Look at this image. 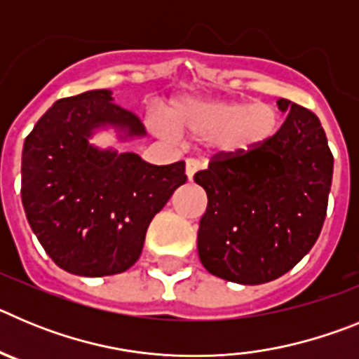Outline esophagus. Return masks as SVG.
<instances>
[{"label":"esophagus","instance_id":"34e87169","mask_svg":"<svg viewBox=\"0 0 359 359\" xmlns=\"http://www.w3.org/2000/svg\"><path fill=\"white\" fill-rule=\"evenodd\" d=\"M199 169H201V163L196 158H187V176H189V180H192Z\"/></svg>","mask_w":359,"mask_h":359}]
</instances>
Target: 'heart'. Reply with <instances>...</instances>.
Segmentation results:
<instances>
[{
    "mask_svg": "<svg viewBox=\"0 0 359 359\" xmlns=\"http://www.w3.org/2000/svg\"><path fill=\"white\" fill-rule=\"evenodd\" d=\"M167 122L177 135L210 136L217 151L236 154L269 140L277 131L278 115L266 102L244 106L223 98H182L169 106ZM156 129L163 135H172L160 123Z\"/></svg>",
    "mask_w": 359,
    "mask_h": 359,
    "instance_id": "1",
    "label": "heart"
}]
</instances>
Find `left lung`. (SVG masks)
I'll list each match as a JSON object with an SVG mask.
<instances>
[{
    "label": "left lung",
    "mask_w": 359,
    "mask_h": 359,
    "mask_svg": "<svg viewBox=\"0 0 359 359\" xmlns=\"http://www.w3.org/2000/svg\"><path fill=\"white\" fill-rule=\"evenodd\" d=\"M286 122L246 152H217L194 182L207 192L199 221L203 266L224 280L255 286L287 273L313 248L327 214L332 152L320 120L278 98Z\"/></svg>",
    "instance_id": "1"
}]
</instances>
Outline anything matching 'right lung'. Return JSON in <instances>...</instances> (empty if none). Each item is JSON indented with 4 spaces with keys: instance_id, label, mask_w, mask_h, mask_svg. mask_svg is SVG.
<instances>
[{
    "instance_id": "add662e5",
    "label": "right lung",
    "mask_w": 359,
    "mask_h": 359,
    "mask_svg": "<svg viewBox=\"0 0 359 359\" xmlns=\"http://www.w3.org/2000/svg\"><path fill=\"white\" fill-rule=\"evenodd\" d=\"M115 126L142 136L140 118L111 91L61 98L27 136L21 199L30 228L59 268L106 277L131 268L152 217L187 182L185 161L151 165L135 152L98 151L88 136Z\"/></svg>"
}]
</instances>
